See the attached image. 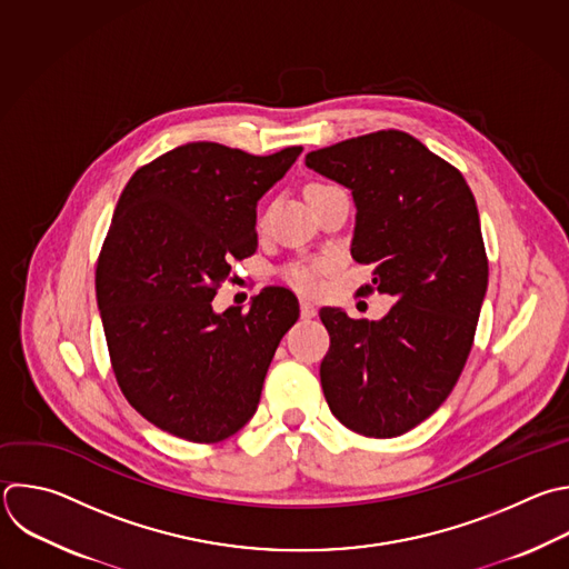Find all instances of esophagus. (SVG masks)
Segmentation results:
<instances>
[{"label":"esophagus","mask_w":569,"mask_h":569,"mask_svg":"<svg viewBox=\"0 0 569 569\" xmlns=\"http://www.w3.org/2000/svg\"><path fill=\"white\" fill-rule=\"evenodd\" d=\"M299 310H301V319H312L317 315V308L310 301H306V299H301Z\"/></svg>","instance_id":"esophagus-1"}]
</instances>
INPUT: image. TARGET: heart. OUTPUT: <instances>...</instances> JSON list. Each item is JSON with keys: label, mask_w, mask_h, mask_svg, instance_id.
<instances>
[{"label": "heart", "mask_w": 569, "mask_h": 569, "mask_svg": "<svg viewBox=\"0 0 569 569\" xmlns=\"http://www.w3.org/2000/svg\"><path fill=\"white\" fill-rule=\"evenodd\" d=\"M326 184H319V182H312L306 187V194L308 192H315V189H321ZM326 270V263H319V261H299V263H290L283 268V279L299 292H317L319 286H321V272Z\"/></svg>", "instance_id": "b5f03b06"}]
</instances>
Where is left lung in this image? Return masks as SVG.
Returning a JSON list of instances; mask_svg holds the SVG:
<instances>
[{
  "label": "left lung",
  "instance_id": "left-lung-1",
  "mask_svg": "<svg viewBox=\"0 0 569 569\" xmlns=\"http://www.w3.org/2000/svg\"><path fill=\"white\" fill-rule=\"evenodd\" d=\"M306 164L352 192L350 254L372 266L359 290L396 299L380 321L319 310L326 402L359 436H402L449 398L473 346L489 277L476 199L453 164L398 129L310 151Z\"/></svg>",
  "mask_w": 569,
  "mask_h": 569
}]
</instances>
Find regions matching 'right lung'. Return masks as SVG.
<instances>
[{
  "mask_svg": "<svg viewBox=\"0 0 569 569\" xmlns=\"http://www.w3.org/2000/svg\"><path fill=\"white\" fill-rule=\"evenodd\" d=\"M303 147L252 156L187 142L136 169L96 268L116 382L158 429L214 445L257 413L268 366L299 317L286 288L217 315L232 261L257 250V201Z\"/></svg>",
  "mask_w": 569,
  "mask_h": 569,
  "instance_id": "obj_1",
  "label": "right lung"
}]
</instances>
